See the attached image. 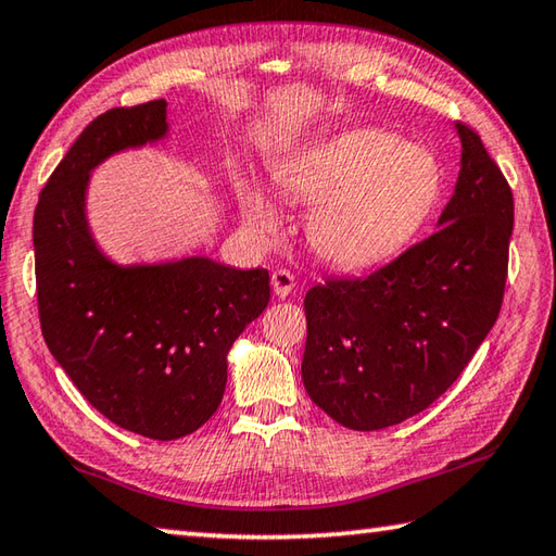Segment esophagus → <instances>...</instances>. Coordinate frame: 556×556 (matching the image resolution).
I'll return each mask as SVG.
<instances>
[{"instance_id":"1","label":"esophagus","mask_w":556,"mask_h":556,"mask_svg":"<svg viewBox=\"0 0 556 556\" xmlns=\"http://www.w3.org/2000/svg\"><path fill=\"white\" fill-rule=\"evenodd\" d=\"M296 287V279L289 269H275L271 271V289L279 299H287Z\"/></svg>"}]
</instances>
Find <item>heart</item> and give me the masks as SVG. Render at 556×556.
I'll use <instances>...</instances> for the list:
<instances>
[{"instance_id":"obj_1","label":"heart","mask_w":556,"mask_h":556,"mask_svg":"<svg viewBox=\"0 0 556 556\" xmlns=\"http://www.w3.org/2000/svg\"><path fill=\"white\" fill-rule=\"evenodd\" d=\"M275 179L289 199L316 204L308 240L338 267H369L391 257L430 216L442 191L440 167L428 150L377 128L318 140L281 160ZM240 204L252 228H277V208L257 187L240 191Z\"/></svg>"}]
</instances>
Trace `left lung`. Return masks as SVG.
Masks as SVG:
<instances>
[{"label": "left lung", "mask_w": 556, "mask_h": 556, "mask_svg": "<svg viewBox=\"0 0 556 556\" xmlns=\"http://www.w3.org/2000/svg\"><path fill=\"white\" fill-rule=\"evenodd\" d=\"M462 169L438 230L365 277L308 289L301 377L350 430L399 426L440 399L498 318L513 191L479 134L457 124Z\"/></svg>", "instance_id": "left-lung-1"}]
</instances>
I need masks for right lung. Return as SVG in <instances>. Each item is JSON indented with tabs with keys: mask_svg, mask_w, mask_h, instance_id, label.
<instances>
[{
	"mask_svg": "<svg viewBox=\"0 0 556 556\" xmlns=\"http://www.w3.org/2000/svg\"><path fill=\"white\" fill-rule=\"evenodd\" d=\"M167 102L97 116L46 181L34 214L36 296L46 345L79 393L118 428L177 440L214 416L226 355L269 304V271L208 257L121 267L85 216L89 173L167 134Z\"/></svg>",
	"mask_w": 556,
	"mask_h": 556,
	"instance_id": "1",
	"label": "right lung"
}]
</instances>
